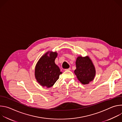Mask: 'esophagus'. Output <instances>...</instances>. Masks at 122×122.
<instances>
[{"mask_svg":"<svg viewBox=\"0 0 122 122\" xmlns=\"http://www.w3.org/2000/svg\"><path fill=\"white\" fill-rule=\"evenodd\" d=\"M71 68H67V69H65V71H71Z\"/></svg>","mask_w":122,"mask_h":122,"instance_id":"1","label":"esophagus"}]
</instances>
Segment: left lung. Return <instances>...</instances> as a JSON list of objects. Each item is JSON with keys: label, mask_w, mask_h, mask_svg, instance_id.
<instances>
[{"label": "left lung", "mask_w": 122, "mask_h": 122, "mask_svg": "<svg viewBox=\"0 0 122 122\" xmlns=\"http://www.w3.org/2000/svg\"><path fill=\"white\" fill-rule=\"evenodd\" d=\"M76 69L75 74L79 81L83 84H88L92 81L96 74V71L91 59L88 57L79 56L76 61Z\"/></svg>", "instance_id": "1"}]
</instances>
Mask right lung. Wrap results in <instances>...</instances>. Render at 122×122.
Wrapping results in <instances>:
<instances>
[{
    "label": "right lung",
    "mask_w": 122,
    "mask_h": 122,
    "mask_svg": "<svg viewBox=\"0 0 122 122\" xmlns=\"http://www.w3.org/2000/svg\"><path fill=\"white\" fill-rule=\"evenodd\" d=\"M48 54V52L42 56L37 63L35 75L40 85L49 88L55 83L62 73L55 64V61L57 56L56 52H51L49 56Z\"/></svg>",
    "instance_id": "obj_1"
}]
</instances>
